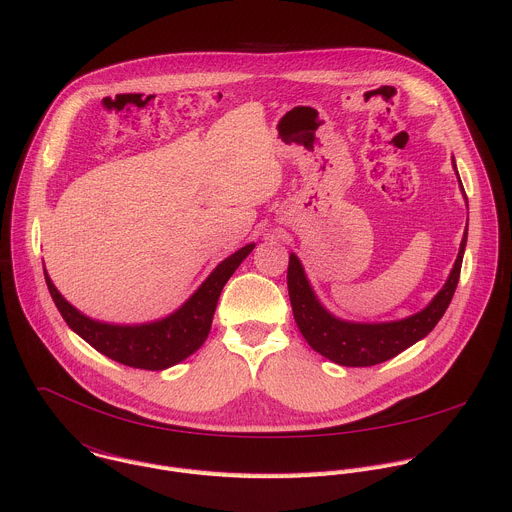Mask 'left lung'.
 I'll return each mask as SVG.
<instances>
[{"mask_svg": "<svg viewBox=\"0 0 512 512\" xmlns=\"http://www.w3.org/2000/svg\"><path fill=\"white\" fill-rule=\"evenodd\" d=\"M453 169L457 173L455 161ZM459 188L463 192L461 179ZM463 196H466V192H463ZM466 243L468 232H463L453 269L447 277L445 286L429 302V306L408 318L392 322H349L333 316L318 302L310 282L306 280L300 259L292 253L288 265V292L302 337L316 353L345 367H369L396 357L416 341L425 339L445 314L459 282Z\"/></svg>", "mask_w": 512, "mask_h": 512, "instance_id": "left-lung-1", "label": "left lung"}]
</instances>
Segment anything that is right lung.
<instances>
[{
	"label": "right lung",
	"instance_id": "right-lung-1",
	"mask_svg": "<svg viewBox=\"0 0 512 512\" xmlns=\"http://www.w3.org/2000/svg\"><path fill=\"white\" fill-rule=\"evenodd\" d=\"M253 249L255 243L226 257L181 308L147 324H110L89 318L59 294L46 269L44 280L69 329L83 341L122 365L159 371L190 357L204 345L224 284Z\"/></svg>",
	"mask_w": 512,
	"mask_h": 512
}]
</instances>
